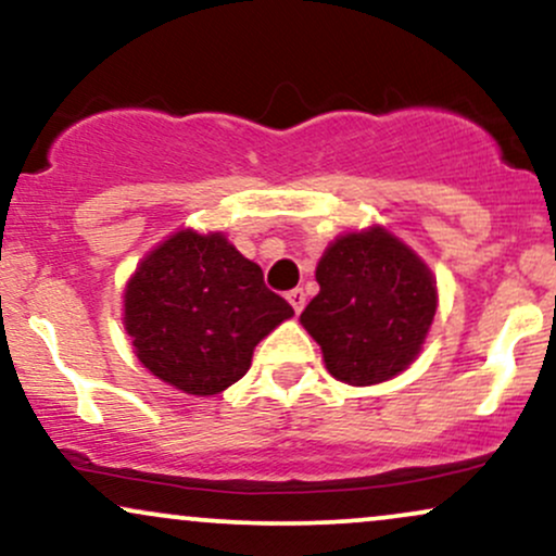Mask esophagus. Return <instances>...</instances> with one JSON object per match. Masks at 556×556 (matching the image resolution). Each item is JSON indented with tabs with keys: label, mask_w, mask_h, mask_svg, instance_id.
<instances>
[{
	"label": "esophagus",
	"mask_w": 556,
	"mask_h": 556,
	"mask_svg": "<svg viewBox=\"0 0 556 556\" xmlns=\"http://www.w3.org/2000/svg\"><path fill=\"white\" fill-rule=\"evenodd\" d=\"M287 300H290L292 311H295L298 316H300V311H303V307H305V292L300 290V287H295V290L287 292Z\"/></svg>",
	"instance_id": "esophagus-1"
}]
</instances>
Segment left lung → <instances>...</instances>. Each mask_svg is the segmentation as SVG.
Returning a JSON list of instances; mask_svg holds the SVG:
<instances>
[{
	"instance_id": "8db88e82",
	"label": "left lung",
	"mask_w": 556,
	"mask_h": 556,
	"mask_svg": "<svg viewBox=\"0 0 556 556\" xmlns=\"http://www.w3.org/2000/svg\"><path fill=\"white\" fill-rule=\"evenodd\" d=\"M316 279L320 292L300 324L333 378L376 386L417 359L438 311V287L409 245L378 225L346 232L324 251Z\"/></svg>"
}]
</instances>
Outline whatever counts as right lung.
<instances>
[{
	"mask_svg": "<svg viewBox=\"0 0 556 556\" xmlns=\"http://www.w3.org/2000/svg\"><path fill=\"white\" fill-rule=\"evenodd\" d=\"M290 316L292 305L223 232L178 230L139 261L124 292L139 363L191 396L243 378L256 344Z\"/></svg>",
	"mask_w": 556,
	"mask_h": 556,
	"instance_id": "obj_1",
	"label": "right lung"
}]
</instances>
